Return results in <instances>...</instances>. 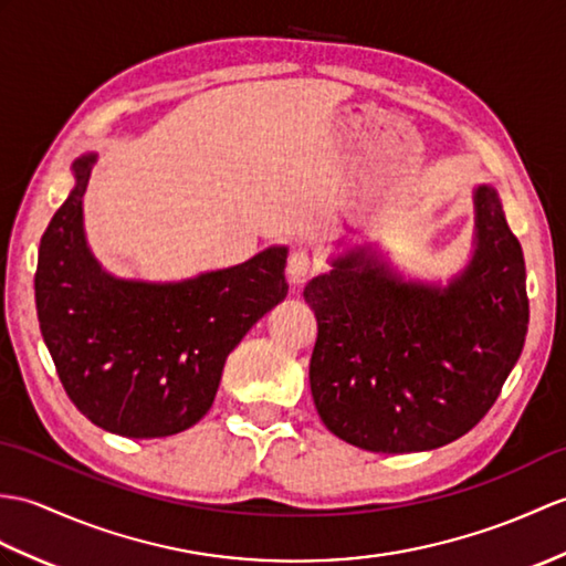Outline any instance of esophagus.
<instances>
[{"label":"esophagus","mask_w":566,"mask_h":566,"mask_svg":"<svg viewBox=\"0 0 566 566\" xmlns=\"http://www.w3.org/2000/svg\"><path fill=\"white\" fill-rule=\"evenodd\" d=\"M313 268L315 265H313V260H311V255L306 251H294L292 255H289V262H286L289 282L301 284L313 272Z\"/></svg>","instance_id":"34e87169"}]
</instances>
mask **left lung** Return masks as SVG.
<instances>
[{
    "label": "left lung",
    "mask_w": 566,
    "mask_h": 566,
    "mask_svg": "<svg viewBox=\"0 0 566 566\" xmlns=\"http://www.w3.org/2000/svg\"><path fill=\"white\" fill-rule=\"evenodd\" d=\"M472 253L449 282L405 277L376 245H349L313 277L311 392L335 437L374 453L461 439L488 415L528 333L521 243L492 186L472 190Z\"/></svg>",
    "instance_id": "1"
}]
</instances>
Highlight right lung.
Listing matches in <instances>:
<instances>
[{"label":"right lung","mask_w":566,"mask_h":566,"mask_svg":"<svg viewBox=\"0 0 566 566\" xmlns=\"http://www.w3.org/2000/svg\"><path fill=\"white\" fill-rule=\"evenodd\" d=\"M96 159L94 151L74 159V188L41 239L38 321L78 412L127 439L170 437L209 412L229 354L284 301L289 248L180 282L115 277L84 229Z\"/></svg>","instance_id":"1"}]
</instances>
